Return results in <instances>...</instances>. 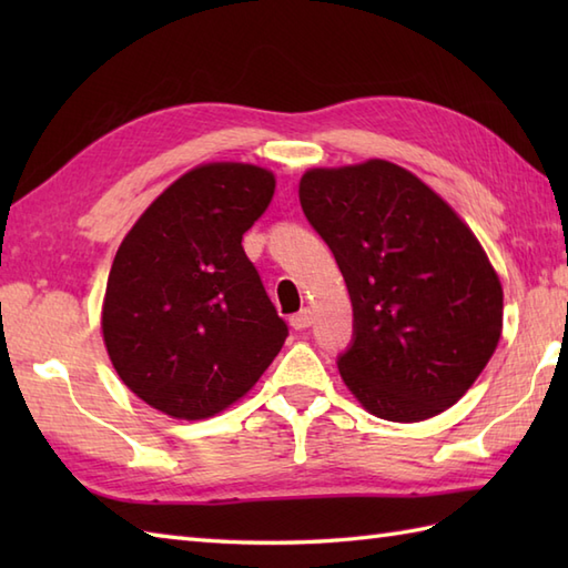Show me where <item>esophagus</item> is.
Instances as JSON below:
<instances>
[{
  "label": "esophagus",
  "mask_w": 568,
  "mask_h": 568,
  "mask_svg": "<svg viewBox=\"0 0 568 568\" xmlns=\"http://www.w3.org/2000/svg\"><path fill=\"white\" fill-rule=\"evenodd\" d=\"M312 322H315V312H312L310 307H305V310H300L297 315L291 320V327L297 329V332H303V329L312 327Z\"/></svg>",
  "instance_id": "1"
}]
</instances>
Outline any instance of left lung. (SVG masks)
Listing matches in <instances>:
<instances>
[{"label":"left lung","instance_id":"obj_1","mask_svg":"<svg viewBox=\"0 0 568 568\" xmlns=\"http://www.w3.org/2000/svg\"><path fill=\"white\" fill-rule=\"evenodd\" d=\"M300 204L327 241L354 307L342 381L371 415L422 422L484 373L503 334V285L446 200L383 159L310 168Z\"/></svg>","mask_w":568,"mask_h":568}]
</instances>
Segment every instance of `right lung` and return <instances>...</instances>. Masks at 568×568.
<instances>
[{
	"mask_svg": "<svg viewBox=\"0 0 568 568\" xmlns=\"http://www.w3.org/2000/svg\"><path fill=\"white\" fill-rule=\"evenodd\" d=\"M273 190L268 168L195 165L116 251L102 303L106 354L126 388L168 417L220 415L285 344V322L241 246Z\"/></svg>",
	"mask_w": 568,
	"mask_h": 568,
	"instance_id": "add662e5",
	"label": "right lung"
}]
</instances>
